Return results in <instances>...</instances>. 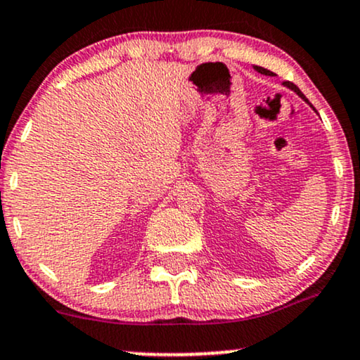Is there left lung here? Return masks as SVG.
Here are the masks:
<instances>
[{
  "mask_svg": "<svg viewBox=\"0 0 360 360\" xmlns=\"http://www.w3.org/2000/svg\"><path fill=\"white\" fill-rule=\"evenodd\" d=\"M254 69H255V71H257V72H260V74H266V76H274V72L267 71V69H264V68H259V65H254ZM284 86H286V88H289V89H292V91H295V93L298 94L300 98H303V100L308 103L307 98H304V94L301 93V91L298 89V86H295V84H292V82H289V81L284 82ZM309 106H311V108H313V105H309ZM313 110H315V108H313Z\"/></svg>",
  "mask_w": 360,
  "mask_h": 360,
  "instance_id": "obj_1",
  "label": "left lung"
}]
</instances>
